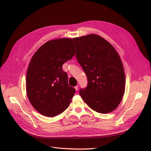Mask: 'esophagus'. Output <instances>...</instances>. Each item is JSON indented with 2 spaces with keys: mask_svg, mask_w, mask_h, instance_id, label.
Masks as SVG:
<instances>
[{
  "mask_svg": "<svg viewBox=\"0 0 151 151\" xmlns=\"http://www.w3.org/2000/svg\"><path fill=\"white\" fill-rule=\"evenodd\" d=\"M75 90H76V91H78V85H77V86H76L75 87Z\"/></svg>",
  "mask_w": 151,
  "mask_h": 151,
  "instance_id": "34e87169",
  "label": "esophagus"
}]
</instances>
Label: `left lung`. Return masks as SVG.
Listing matches in <instances>:
<instances>
[{"mask_svg":"<svg viewBox=\"0 0 151 151\" xmlns=\"http://www.w3.org/2000/svg\"><path fill=\"white\" fill-rule=\"evenodd\" d=\"M76 58L88 77V86L80 95L92 109L112 112L125 92V76L119 55L107 40L96 34L73 38Z\"/></svg>","mask_w":151,"mask_h":151,"instance_id":"obj_1","label":"left lung"}]
</instances>
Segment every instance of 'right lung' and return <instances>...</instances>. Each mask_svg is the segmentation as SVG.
Instances as JSON below:
<instances>
[{
	"label": "right lung",
	"instance_id": "add662e5",
	"mask_svg": "<svg viewBox=\"0 0 151 151\" xmlns=\"http://www.w3.org/2000/svg\"><path fill=\"white\" fill-rule=\"evenodd\" d=\"M75 54L72 40L64 38L46 42L33 55L27 71L26 92L41 114L54 117L69 106L75 89L69 86L62 65Z\"/></svg>",
	"mask_w": 151,
	"mask_h": 151
}]
</instances>
